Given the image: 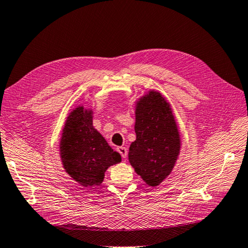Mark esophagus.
I'll return each instance as SVG.
<instances>
[{
  "label": "esophagus",
  "mask_w": 248,
  "mask_h": 248,
  "mask_svg": "<svg viewBox=\"0 0 248 248\" xmlns=\"http://www.w3.org/2000/svg\"><path fill=\"white\" fill-rule=\"evenodd\" d=\"M117 152L121 155V157H123L124 159H125L127 158V155H128V150H127V148L125 147H123V146H120V147H118L117 148Z\"/></svg>",
  "instance_id": "esophagus-1"
}]
</instances>
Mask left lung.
Wrapping results in <instances>:
<instances>
[{
    "instance_id": "obj_1",
    "label": "left lung",
    "mask_w": 248,
    "mask_h": 248,
    "mask_svg": "<svg viewBox=\"0 0 248 248\" xmlns=\"http://www.w3.org/2000/svg\"><path fill=\"white\" fill-rule=\"evenodd\" d=\"M137 140L130 145L129 161L147 185L156 187L173 170L181 140L171 108L162 95L150 91L135 113Z\"/></svg>"
}]
</instances>
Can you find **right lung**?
Returning <instances> with one entry per match:
<instances>
[{"label": "right lung", "mask_w": 248, "mask_h": 248, "mask_svg": "<svg viewBox=\"0 0 248 248\" xmlns=\"http://www.w3.org/2000/svg\"><path fill=\"white\" fill-rule=\"evenodd\" d=\"M61 159L67 174L81 186H98L108 167L121 161L105 139L92 125L90 110L77 108L65 121L60 143Z\"/></svg>", "instance_id": "add662e5"}]
</instances>
